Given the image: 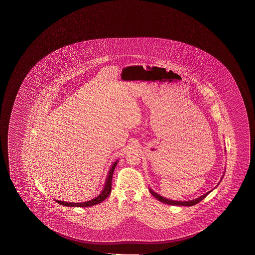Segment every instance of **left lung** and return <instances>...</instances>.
Returning a JSON list of instances; mask_svg holds the SVG:
<instances>
[{
    "label": "left lung",
    "instance_id": "left-lung-1",
    "mask_svg": "<svg viewBox=\"0 0 255 255\" xmlns=\"http://www.w3.org/2000/svg\"><path fill=\"white\" fill-rule=\"evenodd\" d=\"M211 192V191H209V192L206 193L205 195H203V196H201L200 197H198V198H196L195 200L191 201H173L170 200V199H167V198H164L162 196H160L158 194H156V193L154 192V191H152L150 189V193L153 195V196L157 199V200L160 201V202H162V203H164V204H168V205H185V206H191V205H195L197 204V203H199L201 201L203 200L204 198H205V196L208 195L209 193Z\"/></svg>",
    "mask_w": 255,
    "mask_h": 255
}]
</instances>
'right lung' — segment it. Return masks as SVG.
Masks as SVG:
<instances>
[{"label": "right lung", "mask_w": 255, "mask_h": 255, "mask_svg": "<svg viewBox=\"0 0 255 255\" xmlns=\"http://www.w3.org/2000/svg\"><path fill=\"white\" fill-rule=\"evenodd\" d=\"M117 163L115 162L112 165V167L110 169L109 172V176L107 178V181H106V185H105L104 188L102 190V192L97 196L96 198L92 199L91 201H87L84 203H67V202H63V201L55 200L57 203H59V205H65V206H69V207H89V206H92V205L100 204L109 196V194L111 193V188H112V177H113L114 170L117 166Z\"/></svg>", "instance_id": "obj_1"}]
</instances>
